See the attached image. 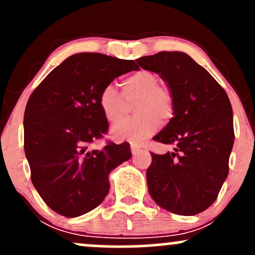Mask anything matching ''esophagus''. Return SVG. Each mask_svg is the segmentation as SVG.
<instances>
[{
    "label": "esophagus",
    "mask_w": 255,
    "mask_h": 255,
    "mask_svg": "<svg viewBox=\"0 0 255 255\" xmlns=\"http://www.w3.org/2000/svg\"><path fill=\"white\" fill-rule=\"evenodd\" d=\"M141 148H142V146L140 144H136V142H130V150L133 154H136L137 151H140Z\"/></svg>",
    "instance_id": "esophagus-1"
}]
</instances>
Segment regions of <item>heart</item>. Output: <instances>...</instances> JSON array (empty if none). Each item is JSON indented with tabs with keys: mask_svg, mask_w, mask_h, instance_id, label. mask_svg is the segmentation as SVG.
<instances>
[{
	"mask_svg": "<svg viewBox=\"0 0 255 255\" xmlns=\"http://www.w3.org/2000/svg\"><path fill=\"white\" fill-rule=\"evenodd\" d=\"M159 78L156 73L140 69L131 73L122 81L124 98L113 85H107L99 95L98 103L104 118L115 124L124 116V101L137 99L133 111L137 115L133 119L120 122L111 128L115 140L140 141L159 129L162 120H169L174 114V97L166 86L158 85ZM125 100L124 101L123 99Z\"/></svg>",
	"mask_w": 255,
	"mask_h": 255,
	"instance_id": "heart-1",
	"label": "heart"
}]
</instances>
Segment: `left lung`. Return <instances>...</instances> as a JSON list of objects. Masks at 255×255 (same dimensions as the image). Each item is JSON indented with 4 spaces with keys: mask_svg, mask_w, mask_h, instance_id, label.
I'll return each instance as SVG.
<instances>
[{
    "mask_svg": "<svg viewBox=\"0 0 255 255\" xmlns=\"http://www.w3.org/2000/svg\"><path fill=\"white\" fill-rule=\"evenodd\" d=\"M136 62L159 74L174 97L172 118L153 136L174 151L151 153L148 192L166 211L194 216L215 203L229 174L235 139L230 101L215 78L184 52L162 51Z\"/></svg>",
    "mask_w": 255,
    "mask_h": 255,
    "instance_id": "1",
    "label": "left lung"
}]
</instances>
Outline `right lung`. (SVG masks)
I'll return each instance as SVG.
<instances>
[{"instance_id":"1","label":"right lung","mask_w":255,"mask_h":255,"mask_svg":"<svg viewBox=\"0 0 255 255\" xmlns=\"http://www.w3.org/2000/svg\"><path fill=\"white\" fill-rule=\"evenodd\" d=\"M139 67L97 52L69 56L46 75L28 99L24 115V148L31 180L51 210L79 217L96 209L109 192L111 170L131 156L128 142L90 145L109 124L98 98L120 75Z\"/></svg>"}]
</instances>
